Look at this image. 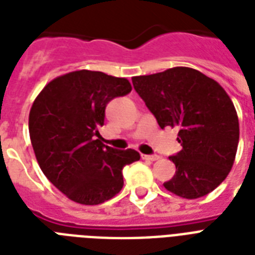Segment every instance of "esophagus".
I'll list each match as a JSON object with an SVG mask.
<instances>
[{
    "label": "esophagus",
    "mask_w": 255,
    "mask_h": 255,
    "mask_svg": "<svg viewBox=\"0 0 255 255\" xmlns=\"http://www.w3.org/2000/svg\"><path fill=\"white\" fill-rule=\"evenodd\" d=\"M141 159L148 160V161H156L160 159L159 155H141Z\"/></svg>",
    "instance_id": "34e87169"
}]
</instances>
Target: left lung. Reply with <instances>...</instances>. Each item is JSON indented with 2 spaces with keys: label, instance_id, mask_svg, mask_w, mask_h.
Segmentation results:
<instances>
[{
  "label": "left lung",
  "instance_id": "8db88e82",
  "mask_svg": "<svg viewBox=\"0 0 255 255\" xmlns=\"http://www.w3.org/2000/svg\"><path fill=\"white\" fill-rule=\"evenodd\" d=\"M161 128L178 127L182 149L170 156L176 173L165 189L193 200L214 190L233 167L240 140L234 104L221 85L190 67L132 78Z\"/></svg>",
  "mask_w": 255,
  "mask_h": 255
}]
</instances>
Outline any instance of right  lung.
Listing matches in <instances>:
<instances>
[{
  "mask_svg": "<svg viewBox=\"0 0 255 255\" xmlns=\"http://www.w3.org/2000/svg\"><path fill=\"white\" fill-rule=\"evenodd\" d=\"M126 78L79 70L55 78L35 98L29 133L42 172L70 200L98 205L123 188L124 165L137 161L135 149L118 151L100 141L106 107L131 92Z\"/></svg>",
  "mask_w": 255,
  "mask_h": 255,
  "instance_id": "add662e5",
  "label": "right lung"
}]
</instances>
